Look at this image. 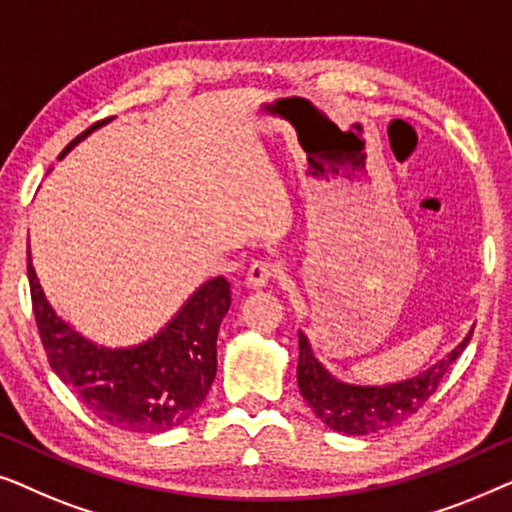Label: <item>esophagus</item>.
Listing matches in <instances>:
<instances>
[{
	"mask_svg": "<svg viewBox=\"0 0 512 512\" xmlns=\"http://www.w3.org/2000/svg\"><path fill=\"white\" fill-rule=\"evenodd\" d=\"M277 272H279V265L268 263V261H258L251 265L247 272V286L249 289H265Z\"/></svg>",
	"mask_w": 512,
	"mask_h": 512,
	"instance_id": "34e87169",
	"label": "esophagus"
}]
</instances>
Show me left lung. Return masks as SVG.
<instances>
[{"label": "left lung", "instance_id": "left-lung-1", "mask_svg": "<svg viewBox=\"0 0 512 512\" xmlns=\"http://www.w3.org/2000/svg\"><path fill=\"white\" fill-rule=\"evenodd\" d=\"M471 331L466 338L452 349L450 354L431 363L422 373L389 384H354L335 377L317 356L310 345V338L298 331V389L310 405L314 415L324 422L328 429L347 433V436H368L389 426L401 424L403 419L422 408L438 382L443 380L447 368L454 359L464 352Z\"/></svg>", "mask_w": 512, "mask_h": 512}]
</instances>
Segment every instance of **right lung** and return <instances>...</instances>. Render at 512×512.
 Masks as SVG:
<instances>
[{"instance_id":"add662e5","label":"right lung","mask_w":512,"mask_h":512,"mask_svg":"<svg viewBox=\"0 0 512 512\" xmlns=\"http://www.w3.org/2000/svg\"><path fill=\"white\" fill-rule=\"evenodd\" d=\"M109 121L114 118L81 132L58 160ZM27 277L48 363L93 415L123 431L165 433L200 408L216 377V338L230 310L228 279L219 275L200 284L151 338L107 347L60 317L39 282L30 249Z\"/></svg>"}]
</instances>
